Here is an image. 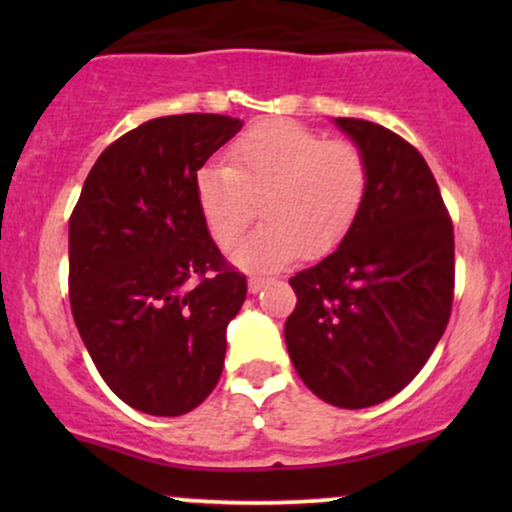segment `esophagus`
Returning <instances> with one entry per match:
<instances>
[{"label": "esophagus", "instance_id": "1", "mask_svg": "<svg viewBox=\"0 0 512 512\" xmlns=\"http://www.w3.org/2000/svg\"><path fill=\"white\" fill-rule=\"evenodd\" d=\"M267 284V279H264V276H250L248 279V289H250V293H257L262 289V286Z\"/></svg>", "mask_w": 512, "mask_h": 512}]
</instances>
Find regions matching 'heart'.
<instances>
[{
    "label": "heart",
    "mask_w": 512,
    "mask_h": 512,
    "mask_svg": "<svg viewBox=\"0 0 512 512\" xmlns=\"http://www.w3.org/2000/svg\"><path fill=\"white\" fill-rule=\"evenodd\" d=\"M368 187L370 168L356 144L291 120L255 122L228 146V166L207 163L195 175L199 214L219 248H236L257 214L264 216L233 255L248 269H276L339 248Z\"/></svg>",
    "instance_id": "heart-1"
}]
</instances>
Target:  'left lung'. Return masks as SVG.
Returning a JSON list of instances; mask_svg holds the SVG:
<instances>
[{
  "instance_id": "8db88e82",
  "label": "left lung",
  "mask_w": 512,
  "mask_h": 512,
  "mask_svg": "<svg viewBox=\"0 0 512 512\" xmlns=\"http://www.w3.org/2000/svg\"><path fill=\"white\" fill-rule=\"evenodd\" d=\"M370 168L366 204L332 255L291 276L286 349L327 404L363 409L426 366L455 296V233L424 156L383 125L337 117Z\"/></svg>"
}]
</instances>
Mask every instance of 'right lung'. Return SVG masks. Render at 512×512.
<instances>
[{
  "label": "right lung",
  "mask_w": 512,
  "mask_h": 512,
  "mask_svg": "<svg viewBox=\"0 0 512 512\" xmlns=\"http://www.w3.org/2000/svg\"><path fill=\"white\" fill-rule=\"evenodd\" d=\"M243 120L144 122L98 156L69 219V303L88 354L122 402L180 416L211 395L248 281L199 214L195 175Z\"/></svg>",
  "instance_id": "right-lung-1"
}]
</instances>
